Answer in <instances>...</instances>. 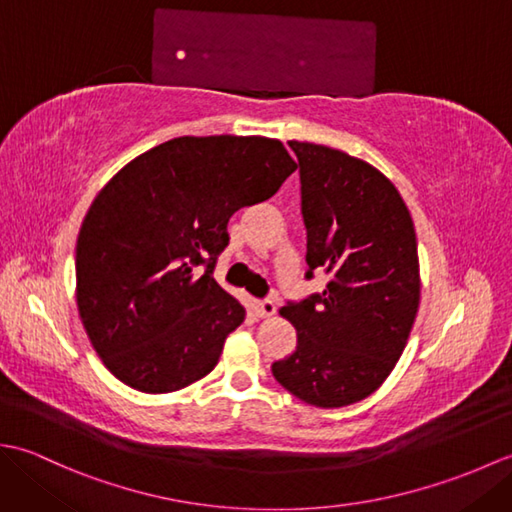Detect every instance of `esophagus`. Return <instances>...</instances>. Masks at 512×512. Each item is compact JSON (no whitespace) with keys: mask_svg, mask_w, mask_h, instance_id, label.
<instances>
[{"mask_svg":"<svg viewBox=\"0 0 512 512\" xmlns=\"http://www.w3.org/2000/svg\"><path fill=\"white\" fill-rule=\"evenodd\" d=\"M275 312H277V306H275L273 299H259V301H257V314H259V317H262V319L275 317Z\"/></svg>","mask_w":512,"mask_h":512,"instance_id":"34e87169","label":"esophagus"}]
</instances>
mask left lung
<instances>
[{"mask_svg": "<svg viewBox=\"0 0 512 512\" xmlns=\"http://www.w3.org/2000/svg\"><path fill=\"white\" fill-rule=\"evenodd\" d=\"M299 160L308 273L323 292L281 308L297 350L273 376L314 407L367 398L405 350L420 301L418 242L409 209L383 173L345 151L290 140Z\"/></svg>", "mask_w": 512, "mask_h": 512, "instance_id": "left-lung-1", "label": "left lung"}]
</instances>
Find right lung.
<instances>
[{
  "instance_id": "1",
  "label": "right lung",
  "mask_w": 512,
  "mask_h": 512,
  "mask_svg": "<svg viewBox=\"0 0 512 512\" xmlns=\"http://www.w3.org/2000/svg\"><path fill=\"white\" fill-rule=\"evenodd\" d=\"M297 169L264 136H180L96 195L76 242V303L105 367L145 394L206 376L246 310L213 279L228 220Z\"/></svg>"
}]
</instances>
